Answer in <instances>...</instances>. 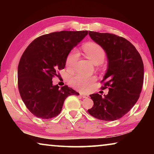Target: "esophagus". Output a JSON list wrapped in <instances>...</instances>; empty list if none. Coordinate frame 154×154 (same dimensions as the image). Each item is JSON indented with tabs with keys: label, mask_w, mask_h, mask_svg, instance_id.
<instances>
[{
	"label": "esophagus",
	"mask_w": 154,
	"mask_h": 154,
	"mask_svg": "<svg viewBox=\"0 0 154 154\" xmlns=\"http://www.w3.org/2000/svg\"><path fill=\"white\" fill-rule=\"evenodd\" d=\"M81 96H82V97L83 98H87L88 97V96L85 95V94H81Z\"/></svg>",
	"instance_id": "obj_1"
}]
</instances>
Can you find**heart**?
<instances>
[{"label": "heart", "instance_id": "b5f03b06", "mask_svg": "<svg viewBox=\"0 0 154 154\" xmlns=\"http://www.w3.org/2000/svg\"><path fill=\"white\" fill-rule=\"evenodd\" d=\"M85 56L94 64H102L105 59V52L102 47L95 43H89L83 47ZM79 54L75 49L68 54L66 59V65L69 69H72L76 64ZM96 80L94 77H87L81 74H76L70 80L71 85L82 91H87L92 83Z\"/></svg>", "mask_w": 154, "mask_h": 154}]
</instances>
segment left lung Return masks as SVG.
<instances>
[{
    "instance_id": "obj_1",
    "label": "left lung",
    "mask_w": 154,
    "mask_h": 154,
    "mask_svg": "<svg viewBox=\"0 0 154 154\" xmlns=\"http://www.w3.org/2000/svg\"><path fill=\"white\" fill-rule=\"evenodd\" d=\"M91 38L102 47L108 60L107 70L101 89L109 88L104 97L98 93L90 95L94 105L88 111L104 121L117 120L136 104L141 92L144 66L139 51L122 36L111 33L89 31Z\"/></svg>"
}]
</instances>
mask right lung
I'll return each mask as SVG.
<instances>
[{"instance_id":"right-lung-1","label":"right lung","mask_w":154,"mask_h":154,"mask_svg":"<svg viewBox=\"0 0 154 154\" xmlns=\"http://www.w3.org/2000/svg\"><path fill=\"white\" fill-rule=\"evenodd\" d=\"M88 31H60L35 38L23 53L17 68L18 89L31 113L42 119L58 116L68 96L79 94L67 85L52 84L66 59Z\"/></svg>"}]
</instances>
